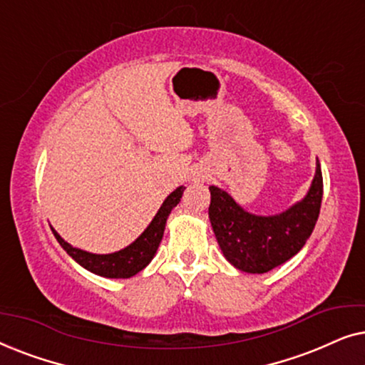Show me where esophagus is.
Instances as JSON below:
<instances>
[{
    "instance_id": "1",
    "label": "esophagus",
    "mask_w": 365,
    "mask_h": 365,
    "mask_svg": "<svg viewBox=\"0 0 365 365\" xmlns=\"http://www.w3.org/2000/svg\"><path fill=\"white\" fill-rule=\"evenodd\" d=\"M206 179H207V176H206V171H204V169H194L191 174L192 182H204Z\"/></svg>"
}]
</instances>
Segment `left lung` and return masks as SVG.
<instances>
[{
  "instance_id": "left-lung-1",
  "label": "left lung",
  "mask_w": 365,
  "mask_h": 365,
  "mask_svg": "<svg viewBox=\"0 0 365 365\" xmlns=\"http://www.w3.org/2000/svg\"><path fill=\"white\" fill-rule=\"evenodd\" d=\"M209 191V221L224 257L239 271L264 274L296 256L311 237L322 202L321 164L306 196L274 216L247 212L217 186Z\"/></svg>"
}]
</instances>
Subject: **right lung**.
<instances>
[{
  "mask_svg": "<svg viewBox=\"0 0 365 365\" xmlns=\"http://www.w3.org/2000/svg\"><path fill=\"white\" fill-rule=\"evenodd\" d=\"M184 192V186H179L178 189L169 194L164 199V202L159 207L156 216L149 222V226L144 229L141 236L136 241L129 244L121 251L111 252V254H93L83 249L73 247L71 244L64 241L59 234L51 227L54 237L58 239L59 246L76 261L79 266L88 269L89 272L96 274L101 277L109 279H128L136 276L139 271H143L149 262L153 261L154 254H156L159 244L163 241L164 229H166V221L169 214L174 207L181 201Z\"/></svg>",
  "mask_w": 365,
  "mask_h": 365,
  "instance_id": "right-lung-1",
  "label": "right lung"
}]
</instances>
